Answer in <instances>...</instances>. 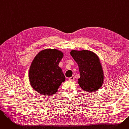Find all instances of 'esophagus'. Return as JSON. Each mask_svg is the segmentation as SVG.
<instances>
[{"instance_id":"1","label":"esophagus","mask_w":129,"mask_h":129,"mask_svg":"<svg viewBox=\"0 0 129 129\" xmlns=\"http://www.w3.org/2000/svg\"><path fill=\"white\" fill-rule=\"evenodd\" d=\"M69 79L70 80H74V79H75V76H74V75H73L71 77H70V78H69Z\"/></svg>"}]
</instances>
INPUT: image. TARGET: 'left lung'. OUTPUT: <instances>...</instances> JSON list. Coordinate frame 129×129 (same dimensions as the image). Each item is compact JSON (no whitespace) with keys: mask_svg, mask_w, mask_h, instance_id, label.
Listing matches in <instances>:
<instances>
[{"mask_svg":"<svg viewBox=\"0 0 129 129\" xmlns=\"http://www.w3.org/2000/svg\"><path fill=\"white\" fill-rule=\"evenodd\" d=\"M71 55L78 65L80 87L89 92L98 90L104 83V73L98 56L88 50H72Z\"/></svg>","mask_w":129,"mask_h":129,"instance_id":"1","label":"left lung"}]
</instances>
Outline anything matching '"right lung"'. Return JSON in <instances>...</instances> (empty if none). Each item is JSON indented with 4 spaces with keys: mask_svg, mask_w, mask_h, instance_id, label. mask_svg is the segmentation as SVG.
<instances>
[{
    "mask_svg": "<svg viewBox=\"0 0 129 129\" xmlns=\"http://www.w3.org/2000/svg\"><path fill=\"white\" fill-rule=\"evenodd\" d=\"M63 53L56 49L40 52L33 60L29 73L31 85L37 92L45 96L55 93L65 77L58 64Z\"/></svg>",
    "mask_w": 129,
    "mask_h": 129,
    "instance_id": "1",
    "label": "right lung"
}]
</instances>
